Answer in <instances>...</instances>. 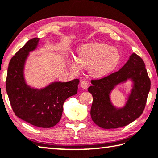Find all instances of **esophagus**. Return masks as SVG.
Listing matches in <instances>:
<instances>
[{
  "label": "esophagus",
  "instance_id": "esophagus-1",
  "mask_svg": "<svg viewBox=\"0 0 158 158\" xmlns=\"http://www.w3.org/2000/svg\"><path fill=\"white\" fill-rule=\"evenodd\" d=\"M80 86L82 89H86L89 86V83L86 80H83V81H81V82H80Z\"/></svg>",
  "mask_w": 158,
  "mask_h": 158
}]
</instances>
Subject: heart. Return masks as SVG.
<instances>
[{
    "label": "heart",
    "instance_id": "heart-1",
    "mask_svg": "<svg viewBox=\"0 0 158 158\" xmlns=\"http://www.w3.org/2000/svg\"><path fill=\"white\" fill-rule=\"evenodd\" d=\"M120 53L115 47L100 43L84 45L77 51V61L70 60L69 66L77 72L79 66L89 69L93 77H102L108 74L118 64Z\"/></svg>",
    "mask_w": 158,
    "mask_h": 158
}]
</instances>
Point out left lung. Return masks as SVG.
Segmentation results:
<instances>
[{"label":"left lung","instance_id":"8db88e82","mask_svg":"<svg viewBox=\"0 0 158 158\" xmlns=\"http://www.w3.org/2000/svg\"><path fill=\"white\" fill-rule=\"evenodd\" d=\"M145 67L141 57L134 52L119 71L101 79L91 80L88 91L93 96L91 117L95 124L103 129H117L141 116L151 89V80ZM128 79L133 82V88L126 105L117 109L111 104L109 95L115 86Z\"/></svg>","mask_w":158,"mask_h":158}]
</instances>
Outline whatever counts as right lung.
Wrapping results in <instances>:
<instances>
[{
    "mask_svg": "<svg viewBox=\"0 0 158 158\" xmlns=\"http://www.w3.org/2000/svg\"><path fill=\"white\" fill-rule=\"evenodd\" d=\"M39 41V38L29 40L11 58L6 91L16 116L34 126L51 128L60 120L64 102L77 94L79 80L55 81L41 89L27 85L24 76L25 62L29 52L36 48Z\"/></svg>",
    "mask_w": 158,
    "mask_h": 158,
    "instance_id": "1",
    "label": "right lung"
}]
</instances>
